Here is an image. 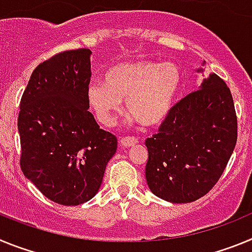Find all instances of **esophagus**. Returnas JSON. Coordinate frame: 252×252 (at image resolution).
Wrapping results in <instances>:
<instances>
[{"instance_id":"obj_1","label":"esophagus","mask_w":252,"mask_h":252,"mask_svg":"<svg viewBox=\"0 0 252 252\" xmlns=\"http://www.w3.org/2000/svg\"><path fill=\"white\" fill-rule=\"evenodd\" d=\"M137 139L136 137H122L121 140H120V144H121V146H124V148H131V146H135L137 144Z\"/></svg>"}]
</instances>
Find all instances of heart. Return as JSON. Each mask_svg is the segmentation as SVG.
Returning <instances> with one entry per match:
<instances>
[{
	"mask_svg": "<svg viewBox=\"0 0 252 252\" xmlns=\"http://www.w3.org/2000/svg\"><path fill=\"white\" fill-rule=\"evenodd\" d=\"M106 83L93 81L87 87V101L104 126H112L122 111V99L131 120L144 126L161 124L183 87V72L174 63L157 60L124 62L106 73Z\"/></svg>",
	"mask_w": 252,
	"mask_h": 252,
	"instance_id": "1",
	"label": "heart"
}]
</instances>
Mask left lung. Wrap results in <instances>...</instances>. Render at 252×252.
<instances>
[{
	"mask_svg": "<svg viewBox=\"0 0 252 252\" xmlns=\"http://www.w3.org/2000/svg\"><path fill=\"white\" fill-rule=\"evenodd\" d=\"M236 141L237 119L230 88L218 75L209 74L199 90L171 108L159 132L146 139L149 188L171 203L197 201L221 178Z\"/></svg>",
	"mask_w": 252,
	"mask_h": 252,
	"instance_id": "left-lung-1",
	"label": "left lung"
}]
</instances>
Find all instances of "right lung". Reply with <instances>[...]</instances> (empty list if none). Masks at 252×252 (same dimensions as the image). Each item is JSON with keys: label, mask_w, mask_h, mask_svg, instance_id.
<instances>
[{"label": "right lung", "mask_w": 252, "mask_h": 252, "mask_svg": "<svg viewBox=\"0 0 252 252\" xmlns=\"http://www.w3.org/2000/svg\"><path fill=\"white\" fill-rule=\"evenodd\" d=\"M90 49L59 53L32 72L20 102V165L46 198L78 206L98 192L117 139L88 111Z\"/></svg>", "instance_id": "obj_1"}]
</instances>
